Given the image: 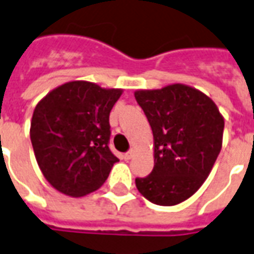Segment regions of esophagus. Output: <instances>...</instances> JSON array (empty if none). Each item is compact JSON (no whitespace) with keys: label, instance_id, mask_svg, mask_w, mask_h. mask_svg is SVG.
I'll use <instances>...</instances> for the list:
<instances>
[{"label":"esophagus","instance_id":"1","mask_svg":"<svg viewBox=\"0 0 254 254\" xmlns=\"http://www.w3.org/2000/svg\"><path fill=\"white\" fill-rule=\"evenodd\" d=\"M132 155H134V151H128V152H126L125 155H123V158H125L126 161H128V159L132 158Z\"/></svg>","mask_w":254,"mask_h":254}]
</instances>
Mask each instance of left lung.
Wrapping results in <instances>:
<instances>
[{
    "label": "left lung",
    "instance_id": "left-lung-1",
    "mask_svg": "<svg viewBox=\"0 0 254 254\" xmlns=\"http://www.w3.org/2000/svg\"><path fill=\"white\" fill-rule=\"evenodd\" d=\"M154 136V169L135 185L155 205L186 201L209 177L222 147L224 116L207 95L186 85L138 89Z\"/></svg>",
    "mask_w": 254,
    "mask_h": 254
}]
</instances>
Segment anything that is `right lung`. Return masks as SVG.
<instances>
[{"mask_svg":"<svg viewBox=\"0 0 254 254\" xmlns=\"http://www.w3.org/2000/svg\"><path fill=\"white\" fill-rule=\"evenodd\" d=\"M123 89L91 81H68L34 108L30 140L43 175L69 197L98 190L119 161L108 147L110 112Z\"/></svg>","mask_w":254,"mask_h":254,"instance_id":"add662e5","label":"right lung"}]
</instances>
